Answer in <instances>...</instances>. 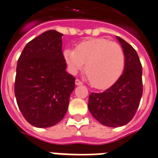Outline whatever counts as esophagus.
<instances>
[{
    "instance_id": "esophagus-1",
    "label": "esophagus",
    "mask_w": 158,
    "mask_h": 158,
    "mask_svg": "<svg viewBox=\"0 0 158 158\" xmlns=\"http://www.w3.org/2000/svg\"><path fill=\"white\" fill-rule=\"evenodd\" d=\"M75 83H76L77 86H81V85H82V82H81L79 79H77V80L75 81Z\"/></svg>"
}]
</instances>
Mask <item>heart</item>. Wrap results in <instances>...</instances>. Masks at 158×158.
<instances>
[{
	"label": "heart",
	"mask_w": 158,
	"mask_h": 158,
	"mask_svg": "<svg viewBox=\"0 0 158 158\" xmlns=\"http://www.w3.org/2000/svg\"><path fill=\"white\" fill-rule=\"evenodd\" d=\"M63 57L71 73L83 68L88 81L96 88L110 87L120 78L125 67V52L117 42L94 38L65 49Z\"/></svg>",
	"instance_id": "b5f03b06"
}]
</instances>
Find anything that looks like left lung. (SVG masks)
<instances>
[{
	"label": "left lung",
	"instance_id": "left-lung-1",
	"mask_svg": "<svg viewBox=\"0 0 158 158\" xmlns=\"http://www.w3.org/2000/svg\"><path fill=\"white\" fill-rule=\"evenodd\" d=\"M125 52L123 75L103 93L89 95L88 110L92 116L107 127H117L128 123L135 117L143 94L142 66L135 49L119 36Z\"/></svg>",
	"mask_w": 158,
	"mask_h": 158
}]
</instances>
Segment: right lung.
Instances as JSON below:
<instances>
[{"instance_id":"add662e5","label":"right lung","mask_w":158,"mask_h":158,"mask_svg":"<svg viewBox=\"0 0 158 158\" xmlns=\"http://www.w3.org/2000/svg\"><path fill=\"white\" fill-rule=\"evenodd\" d=\"M62 35L50 30L28 42L18 60L14 93L29 123L54 126L68 110L76 78L66 72Z\"/></svg>"}]
</instances>
